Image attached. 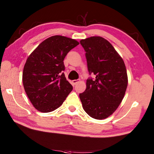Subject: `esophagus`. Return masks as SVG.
<instances>
[{
  "mask_svg": "<svg viewBox=\"0 0 154 154\" xmlns=\"http://www.w3.org/2000/svg\"><path fill=\"white\" fill-rule=\"evenodd\" d=\"M78 82H79V79H75V80L72 81V83H73V85H76Z\"/></svg>",
  "mask_w": 154,
  "mask_h": 154,
  "instance_id": "34e87169",
  "label": "esophagus"
}]
</instances>
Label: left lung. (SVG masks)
I'll list each match as a JSON object with an SVG mask.
<instances>
[{"label":"left lung","instance_id":"8db88e82","mask_svg":"<svg viewBox=\"0 0 154 154\" xmlns=\"http://www.w3.org/2000/svg\"><path fill=\"white\" fill-rule=\"evenodd\" d=\"M88 71L95 79L87 80L85 91L79 94L84 110L94 119L110 116L122 102L128 85L122 58L109 41L100 36L81 40Z\"/></svg>","mask_w":154,"mask_h":154}]
</instances>
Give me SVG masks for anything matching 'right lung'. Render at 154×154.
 Here are the masks:
<instances>
[{
	"label": "right lung",
	"mask_w": 154,
	"mask_h": 154,
	"mask_svg": "<svg viewBox=\"0 0 154 154\" xmlns=\"http://www.w3.org/2000/svg\"><path fill=\"white\" fill-rule=\"evenodd\" d=\"M79 43L62 35L43 41L29 55L22 73L23 85L35 109L50 112L60 107L73 90L63 71L64 58Z\"/></svg>",
	"instance_id": "right-lung-1"
}]
</instances>
